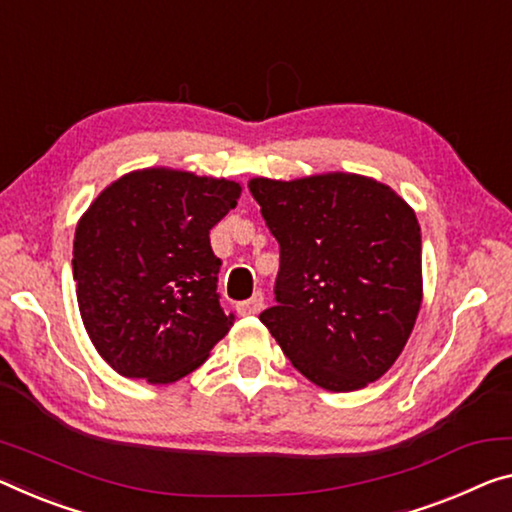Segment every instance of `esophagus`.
Segmentation results:
<instances>
[{
  "label": "esophagus",
  "instance_id": "obj_1",
  "mask_svg": "<svg viewBox=\"0 0 512 512\" xmlns=\"http://www.w3.org/2000/svg\"><path fill=\"white\" fill-rule=\"evenodd\" d=\"M263 306H265V297H263L261 290H256V293L251 295L249 300L240 302V311L245 313V316H256V313L263 311Z\"/></svg>",
  "mask_w": 512,
  "mask_h": 512
}]
</instances>
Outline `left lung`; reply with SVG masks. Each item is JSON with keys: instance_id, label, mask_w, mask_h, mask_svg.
<instances>
[{"instance_id": "1", "label": "left lung", "mask_w": 512, "mask_h": 512, "mask_svg": "<svg viewBox=\"0 0 512 512\" xmlns=\"http://www.w3.org/2000/svg\"><path fill=\"white\" fill-rule=\"evenodd\" d=\"M249 190L279 242L263 325L318 387L355 391L393 366L421 309V229L377 180L327 174L254 178Z\"/></svg>"}]
</instances>
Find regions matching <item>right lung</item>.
<instances>
[{
	"label": "right lung",
	"instance_id": "add662e5",
	"mask_svg": "<svg viewBox=\"0 0 512 512\" xmlns=\"http://www.w3.org/2000/svg\"><path fill=\"white\" fill-rule=\"evenodd\" d=\"M240 185L146 169L116 180L80 219L77 302L100 357L123 377L176 382L208 359L235 313L222 309L210 229Z\"/></svg>",
	"mask_w": 512,
	"mask_h": 512
}]
</instances>
